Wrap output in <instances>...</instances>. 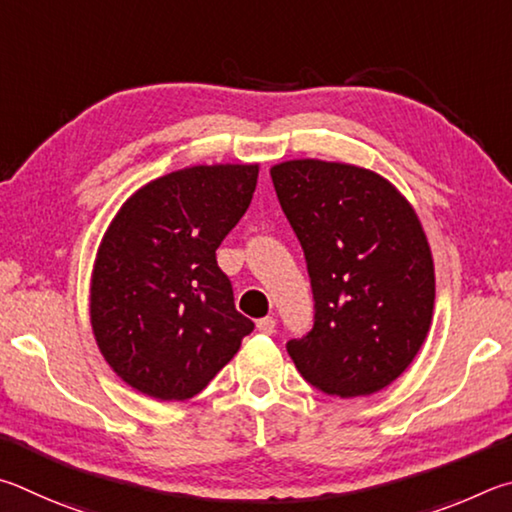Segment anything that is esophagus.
<instances>
[{
  "label": "esophagus",
  "mask_w": 512,
  "mask_h": 512,
  "mask_svg": "<svg viewBox=\"0 0 512 512\" xmlns=\"http://www.w3.org/2000/svg\"><path fill=\"white\" fill-rule=\"evenodd\" d=\"M256 328L261 330V333H265V335H272L274 330H276V319H274V317L258 319V321H256Z\"/></svg>",
  "instance_id": "34e87169"
}]
</instances>
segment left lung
I'll list each match as a JSON object with an SVG mask.
<instances>
[{
  "mask_svg": "<svg viewBox=\"0 0 512 512\" xmlns=\"http://www.w3.org/2000/svg\"><path fill=\"white\" fill-rule=\"evenodd\" d=\"M306 256L312 328L290 339L303 380L326 396H371L423 346L434 310L425 231L396 186L366 168L294 159L270 170Z\"/></svg>",
  "mask_w": 512,
  "mask_h": 512,
  "instance_id": "8db88e82",
  "label": "left lung"
}]
</instances>
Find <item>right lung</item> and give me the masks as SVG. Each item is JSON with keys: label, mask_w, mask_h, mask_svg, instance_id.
<instances>
[{"label": "right lung", "mask_w": 512, "mask_h": 512, "mask_svg": "<svg viewBox=\"0 0 512 512\" xmlns=\"http://www.w3.org/2000/svg\"><path fill=\"white\" fill-rule=\"evenodd\" d=\"M256 179V164L175 170L139 188L105 231L89 315L107 364L132 389L193 398L254 330L215 249L245 215Z\"/></svg>", "instance_id": "add662e5"}]
</instances>
